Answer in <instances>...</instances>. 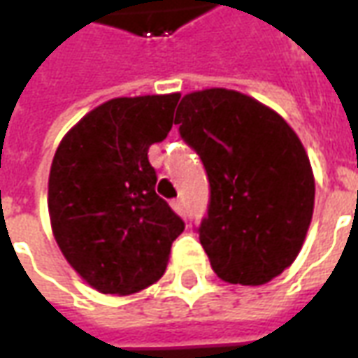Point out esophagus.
<instances>
[{"mask_svg":"<svg viewBox=\"0 0 358 358\" xmlns=\"http://www.w3.org/2000/svg\"><path fill=\"white\" fill-rule=\"evenodd\" d=\"M172 209L176 210L180 217H186V205H184L182 199H174V201H172Z\"/></svg>","mask_w":358,"mask_h":358,"instance_id":"esophagus-1","label":"esophagus"}]
</instances>
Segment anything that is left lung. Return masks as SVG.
<instances>
[{
  "mask_svg": "<svg viewBox=\"0 0 358 358\" xmlns=\"http://www.w3.org/2000/svg\"><path fill=\"white\" fill-rule=\"evenodd\" d=\"M174 124L207 171L209 207L197 232L217 276L261 285L282 274L315 209V176L297 134L266 105L224 88L184 95Z\"/></svg>",
  "mask_w": 358,
  "mask_h": 358,
  "instance_id": "1",
  "label": "left lung"
}]
</instances>
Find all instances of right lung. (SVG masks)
I'll list each match as a JSON object with an SVG mask.
<instances>
[{
  "label": "right lung",
  "instance_id": "obj_1",
  "mask_svg": "<svg viewBox=\"0 0 358 358\" xmlns=\"http://www.w3.org/2000/svg\"><path fill=\"white\" fill-rule=\"evenodd\" d=\"M180 94L117 97L59 143L50 171L59 249L97 292L128 295L164 274L184 220L155 194L151 143L171 132Z\"/></svg>",
  "mask_w": 358,
  "mask_h": 358
}]
</instances>
